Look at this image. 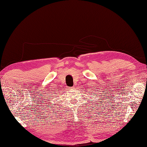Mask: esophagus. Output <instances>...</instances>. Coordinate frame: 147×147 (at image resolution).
<instances>
[{
    "instance_id": "esophagus-1",
    "label": "esophagus",
    "mask_w": 147,
    "mask_h": 147,
    "mask_svg": "<svg viewBox=\"0 0 147 147\" xmlns=\"http://www.w3.org/2000/svg\"><path fill=\"white\" fill-rule=\"evenodd\" d=\"M74 88V87H70V88H71V89H72V88Z\"/></svg>"
}]
</instances>
